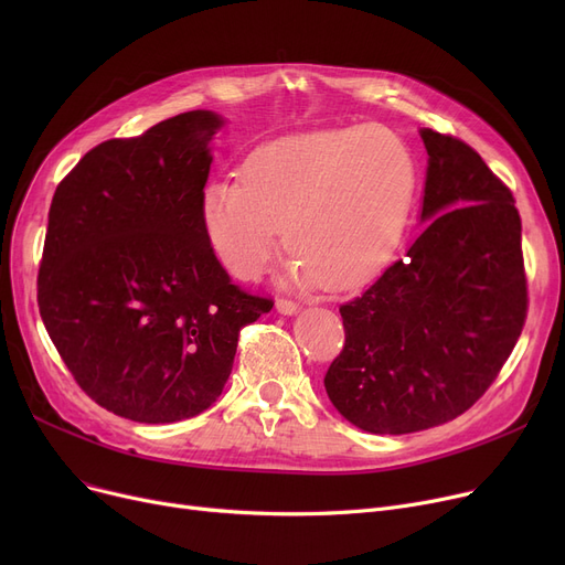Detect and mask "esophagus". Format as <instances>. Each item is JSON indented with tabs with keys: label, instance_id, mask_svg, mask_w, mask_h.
I'll list each match as a JSON object with an SVG mask.
<instances>
[{
	"label": "esophagus",
	"instance_id": "obj_1",
	"mask_svg": "<svg viewBox=\"0 0 565 565\" xmlns=\"http://www.w3.org/2000/svg\"><path fill=\"white\" fill-rule=\"evenodd\" d=\"M277 311L281 313V316H295L300 311V305L298 302H290V300H277Z\"/></svg>",
	"mask_w": 565,
	"mask_h": 565
}]
</instances>
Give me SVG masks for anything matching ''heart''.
Instances as JSON below:
<instances>
[{
  "label": "heart",
  "mask_w": 565,
  "mask_h": 565,
  "mask_svg": "<svg viewBox=\"0 0 565 565\" xmlns=\"http://www.w3.org/2000/svg\"><path fill=\"white\" fill-rule=\"evenodd\" d=\"M417 162L390 128L295 132L256 146L241 183L215 178L201 222L228 273L256 277L286 241L290 275L334 290L377 277L396 254L417 192Z\"/></svg>",
  "instance_id": "obj_1"
}]
</instances>
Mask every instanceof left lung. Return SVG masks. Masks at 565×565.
<instances>
[{
	"instance_id": "1",
	"label": "left lung",
	"mask_w": 565,
	"mask_h": 565,
	"mask_svg": "<svg viewBox=\"0 0 565 565\" xmlns=\"http://www.w3.org/2000/svg\"><path fill=\"white\" fill-rule=\"evenodd\" d=\"M426 231L343 305L345 345L324 375L341 417L375 435L456 419L509 360L526 318L522 222L511 190L465 141L419 130Z\"/></svg>"
}]
</instances>
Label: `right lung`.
Returning a JSON list of instances; mask_svg holds the SVG:
<instances>
[{"instance_id":"obj_1","label":"right lung","mask_w":565,"mask_h":565,"mask_svg":"<svg viewBox=\"0 0 565 565\" xmlns=\"http://www.w3.org/2000/svg\"><path fill=\"white\" fill-rule=\"evenodd\" d=\"M194 109L92 148L58 183L39 270L45 330L86 396L139 424L211 407L237 334L273 309L231 284L201 222L211 141Z\"/></svg>"}]
</instances>
